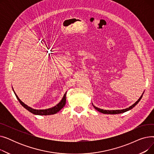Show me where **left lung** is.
Here are the masks:
<instances>
[{
    "label": "left lung",
    "mask_w": 154,
    "mask_h": 154,
    "mask_svg": "<svg viewBox=\"0 0 154 154\" xmlns=\"http://www.w3.org/2000/svg\"><path fill=\"white\" fill-rule=\"evenodd\" d=\"M143 94V92L142 94V95L140 97V98L138 99V100H137L133 105H132L131 106H130V107L127 108V109H122V110H103V109H101L100 108H98V107H95V106H94L93 103H92V105H93L94 107L95 108V109H96L97 111L102 113V114H122V113L125 112L127 111H128V110H131L132 109H133L136 106V105L139 102V101L140 100V99L142 97Z\"/></svg>",
    "instance_id": "1"
}]
</instances>
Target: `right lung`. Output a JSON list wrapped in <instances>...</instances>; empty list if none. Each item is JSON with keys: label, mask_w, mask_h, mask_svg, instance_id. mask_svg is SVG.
Here are the masks:
<instances>
[{"label": "right lung", "mask_w": 154, "mask_h": 154, "mask_svg": "<svg viewBox=\"0 0 154 154\" xmlns=\"http://www.w3.org/2000/svg\"><path fill=\"white\" fill-rule=\"evenodd\" d=\"M12 90H13L14 93L15 94V95L16 96V97H17V100H19L20 103L22 105V106H23L24 108L27 109L28 111H29L30 112L32 113V114H35V115L49 116V115H52V114H57V113L59 112L65 106V105H66V94H67V92L65 93V94L63 95V97L61 99V100L54 107L49 108V109H34L33 108H32V107L28 106L27 105H26V103H24L22 101H21V100L19 98V97L17 96V95L15 94L13 87H12Z\"/></svg>", "instance_id": "obj_1"}]
</instances>
